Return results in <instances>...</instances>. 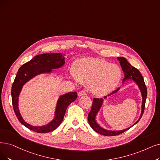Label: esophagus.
I'll use <instances>...</instances> for the list:
<instances>
[{
	"instance_id": "1",
	"label": "esophagus",
	"mask_w": 160,
	"mask_h": 160,
	"mask_svg": "<svg viewBox=\"0 0 160 160\" xmlns=\"http://www.w3.org/2000/svg\"><path fill=\"white\" fill-rule=\"evenodd\" d=\"M78 94H79V96H80V97H81V96H85V95H86L87 93H86V92H85V91H80V92L78 93Z\"/></svg>"
}]
</instances>
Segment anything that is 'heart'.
Listing matches in <instances>:
<instances>
[{
    "label": "heart",
    "mask_w": 160,
    "mask_h": 160,
    "mask_svg": "<svg viewBox=\"0 0 160 160\" xmlns=\"http://www.w3.org/2000/svg\"><path fill=\"white\" fill-rule=\"evenodd\" d=\"M73 78L97 96L110 92L119 83L121 77L119 67L104 60L86 58L76 60L72 68Z\"/></svg>",
    "instance_id": "1"
}]
</instances>
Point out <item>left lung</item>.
Listing matches in <instances>:
<instances>
[{
    "mask_svg": "<svg viewBox=\"0 0 160 160\" xmlns=\"http://www.w3.org/2000/svg\"><path fill=\"white\" fill-rule=\"evenodd\" d=\"M117 58L119 61L121 66V68H122L123 72L125 73V78L123 79V81H125V80L128 79H132L134 81H135L137 82V84L138 85L140 90V91H141V93H142V112H141V115H140V118L138 119V120L135 124H134V125H135L136 123H137L138 122L139 120L141 119V118L142 116V114L144 111L146 99V97H147L146 86L145 85V82H144V81L143 79V78H142L141 73H140V72L137 68L132 66L130 63L127 62L126 58H123V57H118ZM119 88H118L117 90L112 92L110 94H112L115 92H116L117 91H119ZM104 98H106V97H105ZM102 102H103V99L102 98H94L93 101H92L91 110L90 112L88 113V121L89 125H90V126L92 127V129L94 131L101 134V135H102L111 137V136L119 135H120V134L124 132L125 131H127L131 128V127H129V128H127V129L122 130V131H111L106 130L103 128H102L101 127H100L98 125V123L96 122L95 117H96V115H97V113H98V110H100V108L102 104Z\"/></svg>",
    "mask_w": 160,
    "mask_h": 160,
    "instance_id": "obj_1",
    "label": "left lung"
}]
</instances>
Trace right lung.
Wrapping results in <instances>:
<instances>
[{
  "instance_id": "add662e5",
  "label": "right lung",
  "mask_w": 160,
  "mask_h": 160,
  "mask_svg": "<svg viewBox=\"0 0 160 160\" xmlns=\"http://www.w3.org/2000/svg\"><path fill=\"white\" fill-rule=\"evenodd\" d=\"M65 58L60 53L42 54L35 56L30 61L22 65L16 74L12 84L11 94L14 111L19 121L30 130L39 133H46L55 130L62 123L68 106L78 97L76 92H70L61 96L57 102L54 119L48 125L41 127L32 126L25 122L18 109V97L23 85L30 79L42 73H49L52 69L62 67Z\"/></svg>"
}]
</instances>
